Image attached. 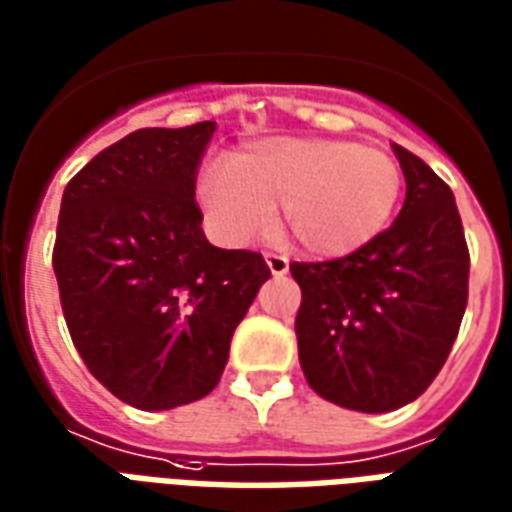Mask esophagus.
Listing matches in <instances>:
<instances>
[{
    "mask_svg": "<svg viewBox=\"0 0 512 512\" xmlns=\"http://www.w3.org/2000/svg\"><path fill=\"white\" fill-rule=\"evenodd\" d=\"M264 259H267V267H270V272L275 275V278H281V275L289 272V259L281 256V253H267Z\"/></svg>",
    "mask_w": 512,
    "mask_h": 512,
    "instance_id": "1",
    "label": "esophagus"
}]
</instances>
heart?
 I'll list each match as a JSON object with an SVG mask.
<instances>
[{
  "label": "heart",
  "mask_w": 512,
  "mask_h": 512,
  "mask_svg": "<svg viewBox=\"0 0 512 512\" xmlns=\"http://www.w3.org/2000/svg\"><path fill=\"white\" fill-rule=\"evenodd\" d=\"M401 196L404 171L390 152L341 138H267L199 182L201 212L223 245H248L281 204L286 231L319 259L371 245Z\"/></svg>",
  "instance_id": "b5f03b06"
}]
</instances>
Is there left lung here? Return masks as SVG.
<instances>
[{
	"instance_id": "left-lung-1",
	"label": "left lung",
	"mask_w": 512,
	"mask_h": 512,
	"mask_svg": "<svg viewBox=\"0 0 512 512\" xmlns=\"http://www.w3.org/2000/svg\"><path fill=\"white\" fill-rule=\"evenodd\" d=\"M404 207L371 245L333 261L289 264L300 283L302 374L330 404L393 412L442 371L469 294V251L453 190L393 144Z\"/></svg>"
}]
</instances>
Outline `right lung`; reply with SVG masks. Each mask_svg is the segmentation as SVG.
<instances>
[{
    "mask_svg": "<svg viewBox=\"0 0 512 512\" xmlns=\"http://www.w3.org/2000/svg\"><path fill=\"white\" fill-rule=\"evenodd\" d=\"M215 122L141 128L89 160L62 193L54 272L89 374L119 401L160 412L215 390L231 335L270 267L215 248L196 174Z\"/></svg>",
    "mask_w": 512,
    "mask_h": 512,
    "instance_id": "add662e5",
    "label": "right lung"
}]
</instances>
